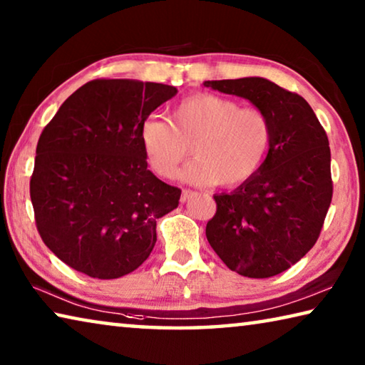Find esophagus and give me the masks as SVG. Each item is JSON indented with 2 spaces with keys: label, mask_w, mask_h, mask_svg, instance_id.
<instances>
[{
  "label": "esophagus",
  "mask_w": 365,
  "mask_h": 365,
  "mask_svg": "<svg viewBox=\"0 0 365 365\" xmlns=\"http://www.w3.org/2000/svg\"><path fill=\"white\" fill-rule=\"evenodd\" d=\"M191 196H195V191L193 190H183L182 191V196H180V201L182 202H187Z\"/></svg>",
  "instance_id": "1"
}]
</instances>
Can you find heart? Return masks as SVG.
<instances>
[{"label":"heart","mask_w":365,"mask_h":365,"mask_svg":"<svg viewBox=\"0 0 365 365\" xmlns=\"http://www.w3.org/2000/svg\"><path fill=\"white\" fill-rule=\"evenodd\" d=\"M140 140L150 168L170 178L188 148L195 159L182 177L191 183L237 187L262 168L272 145V125L261 109L232 98L196 93L172 108L168 120L141 123Z\"/></svg>","instance_id":"obj_1"}]
</instances>
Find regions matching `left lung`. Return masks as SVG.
Returning a JSON list of instances; mask_svg holds the SVG:
<instances>
[{
	"mask_svg": "<svg viewBox=\"0 0 365 365\" xmlns=\"http://www.w3.org/2000/svg\"><path fill=\"white\" fill-rule=\"evenodd\" d=\"M269 117L272 145L262 168L232 193L214 195L206 237L228 269L250 279L282 274L316 245L333 183L324 127L304 98L262 77L207 80Z\"/></svg>",
	"mask_w": 365,
	"mask_h": 365,
	"instance_id": "1",
	"label": "left lung"
}]
</instances>
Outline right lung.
I'll use <instances>...</instances> for the list:
<instances>
[{"instance_id":"1","label":"right lung","mask_w":365,"mask_h":365,"mask_svg":"<svg viewBox=\"0 0 365 365\" xmlns=\"http://www.w3.org/2000/svg\"><path fill=\"white\" fill-rule=\"evenodd\" d=\"M175 95L164 83L91 80L43 128L30 200L43 243L73 270L119 279L151 255L156 220L182 190L148 170L140 128Z\"/></svg>"}]
</instances>
